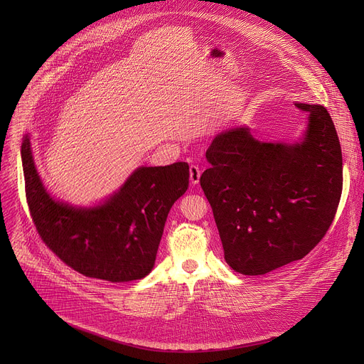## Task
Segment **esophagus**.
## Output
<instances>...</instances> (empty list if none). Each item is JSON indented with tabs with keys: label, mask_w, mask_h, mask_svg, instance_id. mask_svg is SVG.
Returning a JSON list of instances; mask_svg holds the SVG:
<instances>
[{
	"label": "esophagus",
	"mask_w": 364,
	"mask_h": 364,
	"mask_svg": "<svg viewBox=\"0 0 364 364\" xmlns=\"http://www.w3.org/2000/svg\"><path fill=\"white\" fill-rule=\"evenodd\" d=\"M200 178V169L198 165H190V181L192 184H198Z\"/></svg>",
	"instance_id": "esophagus-1"
}]
</instances>
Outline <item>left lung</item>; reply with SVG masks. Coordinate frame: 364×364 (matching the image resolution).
<instances>
[{
  "label": "left lung",
  "instance_id": "left-lung-1",
  "mask_svg": "<svg viewBox=\"0 0 364 364\" xmlns=\"http://www.w3.org/2000/svg\"><path fill=\"white\" fill-rule=\"evenodd\" d=\"M302 143H261L250 128L224 131L206 150L200 187L213 208L224 258L258 276L301 259L324 237L342 193V151L333 121L320 105Z\"/></svg>",
  "mask_w": 364,
  "mask_h": 364
}]
</instances>
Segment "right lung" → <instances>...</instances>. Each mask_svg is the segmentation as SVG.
Wrapping results in <instances>:
<instances>
[{"mask_svg":"<svg viewBox=\"0 0 364 364\" xmlns=\"http://www.w3.org/2000/svg\"><path fill=\"white\" fill-rule=\"evenodd\" d=\"M22 164L36 232L66 265L109 282L137 280L151 272L169 209L188 187L187 162L141 166L118 193L88 209L57 202L47 193L28 136Z\"/></svg>","mask_w":364,"mask_h":364,"instance_id":"obj_1","label":"right lung"}]
</instances>
